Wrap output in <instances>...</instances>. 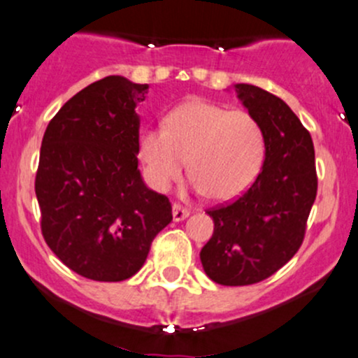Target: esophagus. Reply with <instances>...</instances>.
I'll use <instances>...</instances> for the list:
<instances>
[{
    "mask_svg": "<svg viewBox=\"0 0 358 358\" xmlns=\"http://www.w3.org/2000/svg\"><path fill=\"white\" fill-rule=\"evenodd\" d=\"M171 213H173V220L175 221H183L185 220V217H189V209H185V208H182V206L180 204H173L171 206Z\"/></svg>",
    "mask_w": 358,
    "mask_h": 358,
    "instance_id": "1",
    "label": "esophagus"
}]
</instances>
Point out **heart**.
Segmentation results:
<instances>
[{"mask_svg": "<svg viewBox=\"0 0 358 358\" xmlns=\"http://www.w3.org/2000/svg\"><path fill=\"white\" fill-rule=\"evenodd\" d=\"M138 157L152 189L166 192L189 163L195 190L228 202L245 194L261 173L266 137L252 113L192 97L168 113L164 127L142 131Z\"/></svg>", "mask_w": 358, "mask_h": 358, "instance_id": "heart-1", "label": "heart"}]
</instances>
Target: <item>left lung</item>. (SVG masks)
Returning <instances> with one entry per match:
<instances>
[{"instance_id":"1","label":"left lung","mask_w":358,"mask_h":358,"mask_svg":"<svg viewBox=\"0 0 358 358\" xmlns=\"http://www.w3.org/2000/svg\"><path fill=\"white\" fill-rule=\"evenodd\" d=\"M235 90L264 130L266 157L245 194L208 210L214 233L201 262L224 287L259 283L283 268L302 245L317 194L314 144L295 113L255 85L236 84Z\"/></svg>"}]
</instances>
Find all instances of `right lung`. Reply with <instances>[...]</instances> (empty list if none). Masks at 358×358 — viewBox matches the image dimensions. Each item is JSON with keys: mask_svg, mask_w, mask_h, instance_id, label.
<instances>
[{"mask_svg": "<svg viewBox=\"0 0 358 358\" xmlns=\"http://www.w3.org/2000/svg\"><path fill=\"white\" fill-rule=\"evenodd\" d=\"M148 89L120 75L101 78L66 101L44 131L36 175L43 236L89 280L134 276L173 220L166 195L148 189L137 168L135 108Z\"/></svg>", "mask_w": 358, "mask_h": 358, "instance_id": "add662e5", "label": "right lung"}]
</instances>
